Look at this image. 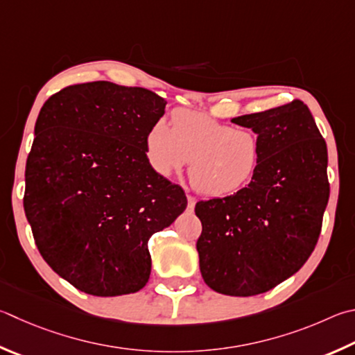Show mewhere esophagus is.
<instances>
[{"mask_svg": "<svg viewBox=\"0 0 355 355\" xmlns=\"http://www.w3.org/2000/svg\"><path fill=\"white\" fill-rule=\"evenodd\" d=\"M196 203H197V200L194 198V197H188V209L189 211H194V208H196Z\"/></svg>", "mask_w": 355, "mask_h": 355, "instance_id": "34e87169", "label": "esophagus"}]
</instances>
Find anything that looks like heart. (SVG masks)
Masks as SVG:
<instances>
[{
    "instance_id": "1",
    "label": "heart",
    "mask_w": 355,
    "mask_h": 355,
    "mask_svg": "<svg viewBox=\"0 0 355 355\" xmlns=\"http://www.w3.org/2000/svg\"><path fill=\"white\" fill-rule=\"evenodd\" d=\"M146 157L153 171L169 177L189 162L192 188L206 197L241 191L261 164V141L248 128H234L186 108L172 113V128L158 119L144 137Z\"/></svg>"
}]
</instances>
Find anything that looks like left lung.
Returning <instances> with one entry per match:
<instances>
[{
    "label": "left lung",
    "mask_w": 355,
    "mask_h": 355,
    "mask_svg": "<svg viewBox=\"0 0 355 355\" xmlns=\"http://www.w3.org/2000/svg\"><path fill=\"white\" fill-rule=\"evenodd\" d=\"M261 141V164L247 188L196 205L200 272L230 296L268 292L304 266L329 200L327 147L301 101L233 118Z\"/></svg>",
    "instance_id": "obj_1"
}]
</instances>
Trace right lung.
Segmentation results:
<instances>
[{"label":"right lung","instance_id":"add662e5","mask_svg":"<svg viewBox=\"0 0 355 355\" xmlns=\"http://www.w3.org/2000/svg\"><path fill=\"white\" fill-rule=\"evenodd\" d=\"M164 108L149 89L105 80L63 88L42 107L24 212L43 259L80 292L143 288L149 239L188 206L184 191L146 157L144 137Z\"/></svg>","mask_w":355,"mask_h":355}]
</instances>
